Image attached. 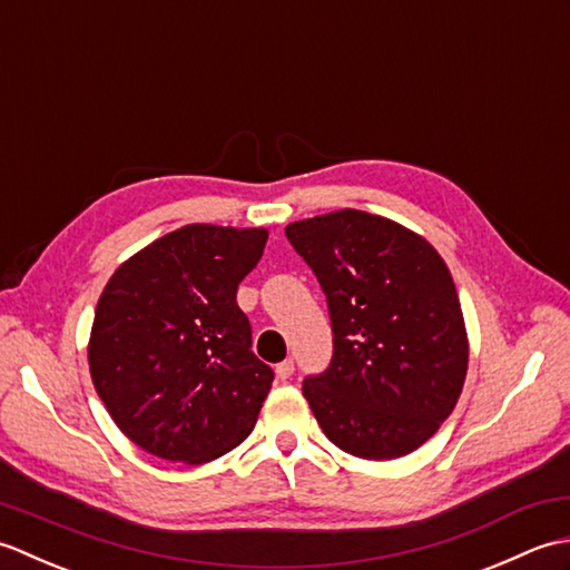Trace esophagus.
Instances as JSON below:
<instances>
[{"instance_id":"1","label":"esophagus","mask_w":570,"mask_h":570,"mask_svg":"<svg viewBox=\"0 0 570 570\" xmlns=\"http://www.w3.org/2000/svg\"><path fill=\"white\" fill-rule=\"evenodd\" d=\"M294 374V360H284V362H278L276 365V377L278 380H288Z\"/></svg>"}]
</instances>
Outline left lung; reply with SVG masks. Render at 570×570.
Returning a JSON list of instances; mask_svg holds the SVG:
<instances>
[{"mask_svg": "<svg viewBox=\"0 0 570 570\" xmlns=\"http://www.w3.org/2000/svg\"><path fill=\"white\" fill-rule=\"evenodd\" d=\"M286 239L328 301L331 365L304 380L323 433L367 460L416 451L451 416L468 372L463 311L441 254L350 208L292 223Z\"/></svg>", "mask_w": 570, "mask_h": 570, "instance_id": "obj_1", "label": "left lung"}]
</instances>
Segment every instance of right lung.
Wrapping results in <instances>:
<instances>
[{
  "label": "right lung",
  "mask_w": 570,
  "mask_h": 570,
  "mask_svg": "<svg viewBox=\"0 0 570 570\" xmlns=\"http://www.w3.org/2000/svg\"><path fill=\"white\" fill-rule=\"evenodd\" d=\"M266 229L186 225L107 282L90 333V374L112 421L144 451L208 463L257 423L274 370L252 353L237 286Z\"/></svg>",
  "instance_id": "add662e5"
}]
</instances>
